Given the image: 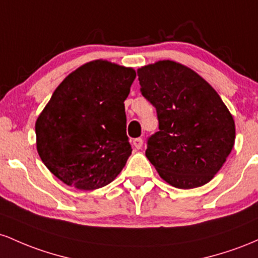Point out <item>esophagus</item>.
Masks as SVG:
<instances>
[{
  "label": "esophagus",
  "mask_w": 258,
  "mask_h": 258,
  "mask_svg": "<svg viewBox=\"0 0 258 258\" xmlns=\"http://www.w3.org/2000/svg\"><path fill=\"white\" fill-rule=\"evenodd\" d=\"M143 145H144V140L141 138H137L133 140V146H134L137 150H140L141 147H143Z\"/></svg>",
  "instance_id": "1"
}]
</instances>
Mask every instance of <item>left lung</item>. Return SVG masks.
Masks as SVG:
<instances>
[{
	"mask_svg": "<svg viewBox=\"0 0 258 258\" xmlns=\"http://www.w3.org/2000/svg\"><path fill=\"white\" fill-rule=\"evenodd\" d=\"M140 91L156 108L158 132L146 157L163 180L179 189L207 184L235 141V124L215 89L190 68L160 60L138 71Z\"/></svg>",
	"mask_w": 258,
	"mask_h": 258,
	"instance_id": "obj_1",
	"label": "left lung"
}]
</instances>
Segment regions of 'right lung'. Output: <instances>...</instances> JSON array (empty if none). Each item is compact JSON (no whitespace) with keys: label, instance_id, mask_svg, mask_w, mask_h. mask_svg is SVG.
<instances>
[{"label":"right lung","instance_id":"obj_1","mask_svg":"<svg viewBox=\"0 0 258 258\" xmlns=\"http://www.w3.org/2000/svg\"><path fill=\"white\" fill-rule=\"evenodd\" d=\"M134 69L107 60L86 63L59 84L35 124L45 166L79 190L106 186L121 172L132 146L124 101Z\"/></svg>","mask_w":258,"mask_h":258}]
</instances>
